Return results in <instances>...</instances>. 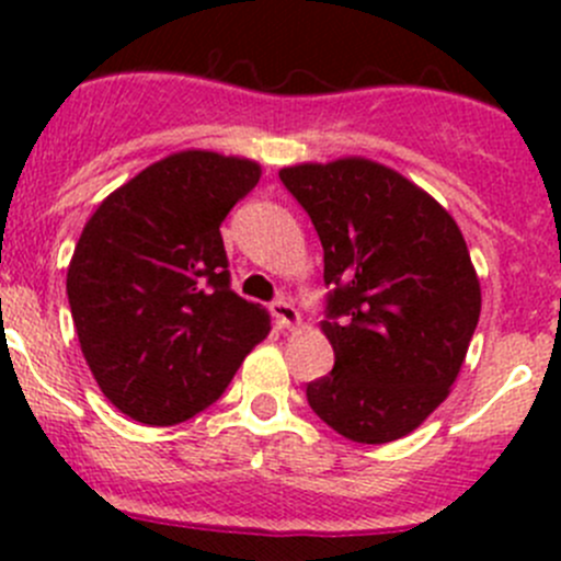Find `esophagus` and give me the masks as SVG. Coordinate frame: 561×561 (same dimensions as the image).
Listing matches in <instances>:
<instances>
[{
	"mask_svg": "<svg viewBox=\"0 0 561 561\" xmlns=\"http://www.w3.org/2000/svg\"><path fill=\"white\" fill-rule=\"evenodd\" d=\"M271 314H274L276 325L282 328V331H293V328L301 325V314H298V309L293 307L290 301H285V298H279V301L271 304Z\"/></svg>",
	"mask_w": 561,
	"mask_h": 561,
	"instance_id": "1",
	"label": "esophagus"
}]
</instances>
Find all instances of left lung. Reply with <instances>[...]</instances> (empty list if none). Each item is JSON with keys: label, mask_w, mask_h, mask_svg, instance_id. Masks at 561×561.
<instances>
[{"label": "left lung", "mask_w": 561, "mask_h": 561, "mask_svg": "<svg viewBox=\"0 0 561 561\" xmlns=\"http://www.w3.org/2000/svg\"><path fill=\"white\" fill-rule=\"evenodd\" d=\"M325 260L331 375L309 407L353 443L415 432L461 371L480 317V279L456 219L410 179L366 157L282 168Z\"/></svg>", "instance_id": "obj_1"}]
</instances>
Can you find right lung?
Wrapping results in <instances>:
<instances>
[{"label": "right lung", "mask_w": 561, "mask_h": 561, "mask_svg": "<svg viewBox=\"0 0 561 561\" xmlns=\"http://www.w3.org/2000/svg\"><path fill=\"white\" fill-rule=\"evenodd\" d=\"M260 173L247 157L175 151L83 225L67 268L72 322L100 390L133 421L197 415L268 336V312L230 290L219 233Z\"/></svg>", "instance_id": "obj_1"}]
</instances>
